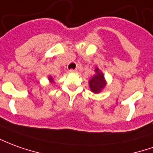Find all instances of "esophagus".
Segmentation results:
<instances>
[{
    "label": "esophagus",
    "mask_w": 153,
    "mask_h": 153,
    "mask_svg": "<svg viewBox=\"0 0 153 153\" xmlns=\"http://www.w3.org/2000/svg\"><path fill=\"white\" fill-rule=\"evenodd\" d=\"M69 71H70L71 73H76V72H77V70H76V69H71Z\"/></svg>",
    "instance_id": "esophagus-1"
}]
</instances>
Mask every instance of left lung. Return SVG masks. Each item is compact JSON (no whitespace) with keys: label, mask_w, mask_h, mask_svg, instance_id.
<instances>
[{"label":"left lung","mask_w":153,"mask_h":153,"mask_svg":"<svg viewBox=\"0 0 153 153\" xmlns=\"http://www.w3.org/2000/svg\"><path fill=\"white\" fill-rule=\"evenodd\" d=\"M95 71H96L95 76H93V77L89 81V86L91 90L94 93H99L106 86V82L104 80V76L97 67L96 68Z\"/></svg>","instance_id":"left-lung-1"}]
</instances>
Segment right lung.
I'll list each match as a JSON object with an SVG mask.
<instances>
[{
    "label": "right lung",
    "instance_id": "obj_1",
    "mask_svg": "<svg viewBox=\"0 0 153 153\" xmlns=\"http://www.w3.org/2000/svg\"><path fill=\"white\" fill-rule=\"evenodd\" d=\"M49 80H51V82H52V80H53V79L51 78V77H49Z\"/></svg>",
    "mask_w": 153,
    "mask_h": 153
}]
</instances>
